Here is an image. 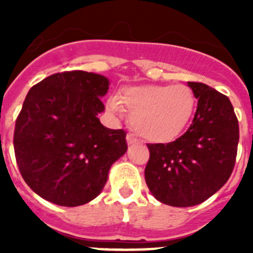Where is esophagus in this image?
I'll use <instances>...</instances> for the list:
<instances>
[{"label": "esophagus", "mask_w": 253, "mask_h": 253, "mask_svg": "<svg viewBox=\"0 0 253 253\" xmlns=\"http://www.w3.org/2000/svg\"><path fill=\"white\" fill-rule=\"evenodd\" d=\"M126 142H128V144H135L138 140L137 138L134 137L133 134H128V135H126Z\"/></svg>", "instance_id": "34e87169"}]
</instances>
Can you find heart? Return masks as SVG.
<instances>
[{
    "instance_id": "b5f03b06",
    "label": "heart",
    "mask_w": 253,
    "mask_h": 253,
    "mask_svg": "<svg viewBox=\"0 0 253 253\" xmlns=\"http://www.w3.org/2000/svg\"><path fill=\"white\" fill-rule=\"evenodd\" d=\"M130 113L131 126L148 142L169 143L180 135L195 111V96L185 84H146L126 87L110 97L107 109Z\"/></svg>"
}]
</instances>
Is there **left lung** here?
Masks as SVG:
<instances>
[{"instance_id":"obj_1","label":"left lung","mask_w":253,"mask_h":253,"mask_svg":"<svg viewBox=\"0 0 253 253\" xmlns=\"http://www.w3.org/2000/svg\"><path fill=\"white\" fill-rule=\"evenodd\" d=\"M198 107L186 133L167 144H147V186L158 202L194 207L225 184L236 163L238 120L227 96L200 82H187Z\"/></svg>"}]
</instances>
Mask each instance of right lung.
Segmentation results:
<instances>
[{
  "label": "right lung",
  "mask_w": 253,
  "mask_h": 253,
  "mask_svg": "<svg viewBox=\"0 0 253 253\" xmlns=\"http://www.w3.org/2000/svg\"><path fill=\"white\" fill-rule=\"evenodd\" d=\"M109 84L105 76L71 71L44 78L26 95L15 124V157L29 187L53 204L93 200L128 149L126 133L97 118Z\"/></svg>",
  "instance_id": "obj_1"
}]
</instances>
